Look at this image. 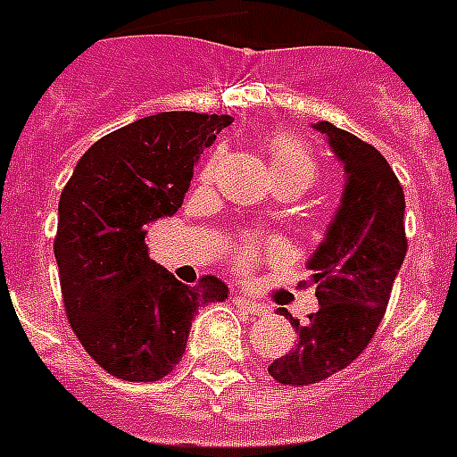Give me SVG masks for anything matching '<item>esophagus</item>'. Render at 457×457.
Returning <instances> with one entry per match:
<instances>
[{"label": "esophagus", "mask_w": 457, "mask_h": 457, "mask_svg": "<svg viewBox=\"0 0 457 457\" xmlns=\"http://www.w3.org/2000/svg\"><path fill=\"white\" fill-rule=\"evenodd\" d=\"M235 303L239 305V308H244L246 312H251V315H263L265 312V305L258 303L256 299H249L246 294H237Z\"/></svg>", "instance_id": "34e87169"}]
</instances>
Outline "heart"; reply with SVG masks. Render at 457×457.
<instances>
[{"label":"heart","instance_id":"b5f03b06","mask_svg":"<svg viewBox=\"0 0 457 457\" xmlns=\"http://www.w3.org/2000/svg\"><path fill=\"white\" fill-rule=\"evenodd\" d=\"M268 156H270V170L272 178H292L303 182L305 187L312 185V179L318 175V165L312 161L311 149L301 142L296 135L292 132H279L275 137H270L268 142ZM218 154L208 158L206 168H204V179H208L213 175L215 165H218ZM275 251V244L270 239H261V237H244L235 244V251H232V261L239 270H251L258 258L265 256V253H272Z\"/></svg>","mask_w":457,"mask_h":457}]
</instances>
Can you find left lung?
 Here are the masks:
<instances>
[{"instance_id": "obj_1", "label": "left lung", "mask_w": 457, "mask_h": 457, "mask_svg": "<svg viewBox=\"0 0 457 457\" xmlns=\"http://www.w3.org/2000/svg\"><path fill=\"white\" fill-rule=\"evenodd\" d=\"M346 185L325 242L308 261L320 308L308 322L289 315L299 332L296 348L268 365L272 379L289 386L322 382L365 351L382 322L391 287L403 265L405 196L396 172L375 146L320 120Z\"/></svg>"}]
</instances>
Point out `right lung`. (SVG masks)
<instances>
[{
  "label": "right lung",
  "mask_w": 457,
  "mask_h": 457,
  "mask_svg": "<svg viewBox=\"0 0 457 457\" xmlns=\"http://www.w3.org/2000/svg\"><path fill=\"white\" fill-rule=\"evenodd\" d=\"M235 118L165 111L89 146L59 201L54 256L68 322L92 361L125 382H158L185 353L199 305L228 299L204 275L187 287L146 251L149 222L182 206L194 163Z\"/></svg>",
  "instance_id": "add662e5"
}]
</instances>
